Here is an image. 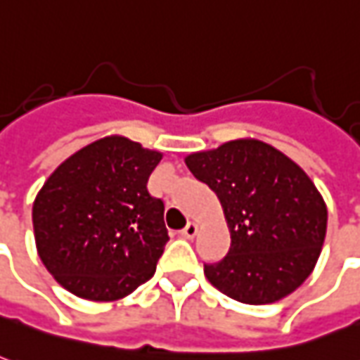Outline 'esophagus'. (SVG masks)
<instances>
[{"label":"esophagus","mask_w":360,"mask_h":360,"mask_svg":"<svg viewBox=\"0 0 360 360\" xmlns=\"http://www.w3.org/2000/svg\"><path fill=\"white\" fill-rule=\"evenodd\" d=\"M181 236H183V238H189V240L191 238H195V236H197V224H195V222H189V224L181 231Z\"/></svg>","instance_id":"34e87169"}]
</instances>
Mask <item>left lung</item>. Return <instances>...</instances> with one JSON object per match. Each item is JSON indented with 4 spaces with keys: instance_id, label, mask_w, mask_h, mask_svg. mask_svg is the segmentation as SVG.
<instances>
[{
    "instance_id": "8db88e82",
    "label": "left lung",
    "mask_w": 360,
    "mask_h": 360,
    "mask_svg": "<svg viewBox=\"0 0 360 360\" xmlns=\"http://www.w3.org/2000/svg\"><path fill=\"white\" fill-rule=\"evenodd\" d=\"M189 171L221 200L231 248L205 264L207 280L250 305L297 290L321 254L327 207L314 181L282 151L258 139H234L191 153Z\"/></svg>"
}]
</instances>
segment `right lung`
Returning a JSON list of instances; mask_svg holds the SVG:
<instances>
[{
	"instance_id": "obj_1",
	"label": "right lung",
	"mask_w": 360,
	"mask_h": 360,
	"mask_svg": "<svg viewBox=\"0 0 360 360\" xmlns=\"http://www.w3.org/2000/svg\"><path fill=\"white\" fill-rule=\"evenodd\" d=\"M161 153L122 136L60 163L33 205L39 258L65 290L92 302L126 297L155 272L169 240L148 179Z\"/></svg>"
}]
</instances>
